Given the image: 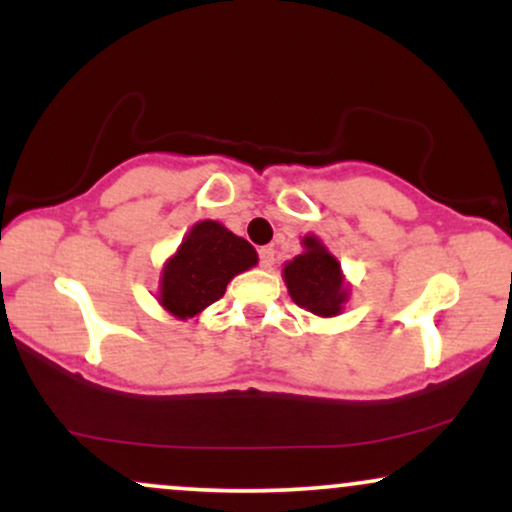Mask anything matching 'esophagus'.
<instances>
[{
  "mask_svg": "<svg viewBox=\"0 0 512 512\" xmlns=\"http://www.w3.org/2000/svg\"><path fill=\"white\" fill-rule=\"evenodd\" d=\"M274 264V248H260V267L272 269Z\"/></svg>",
  "mask_w": 512,
  "mask_h": 512,
  "instance_id": "esophagus-1",
  "label": "esophagus"
}]
</instances>
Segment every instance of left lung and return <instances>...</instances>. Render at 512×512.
<instances>
[{"label":"left lung","instance_id":"1","mask_svg":"<svg viewBox=\"0 0 512 512\" xmlns=\"http://www.w3.org/2000/svg\"><path fill=\"white\" fill-rule=\"evenodd\" d=\"M303 252L281 269L291 301L317 317H337L349 301L351 284L344 279L342 264L320 238L305 236Z\"/></svg>","mask_w":512,"mask_h":512}]
</instances>
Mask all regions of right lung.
Segmentation results:
<instances>
[{
    "instance_id": "1",
    "label": "right lung",
    "mask_w": 512,
    "mask_h": 512,
    "mask_svg": "<svg viewBox=\"0 0 512 512\" xmlns=\"http://www.w3.org/2000/svg\"><path fill=\"white\" fill-rule=\"evenodd\" d=\"M257 252L245 238L219 221H197L178 250L163 262L158 279V303L178 320L197 317L226 293L233 276L257 264Z\"/></svg>"
}]
</instances>
